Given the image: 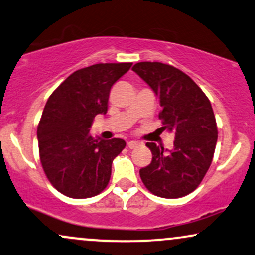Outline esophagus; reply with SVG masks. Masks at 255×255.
<instances>
[{
	"label": "esophagus",
	"mask_w": 255,
	"mask_h": 255,
	"mask_svg": "<svg viewBox=\"0 0 255 255\" xmlns=\"http://www.w3.org/2000/svg\"><path fill=\"white\" fill-rule=\"evenodd\" d=\"M127 146H128V148L129 149H133V148H135V147H137L139 146V142H137V141H129V142L127 143Z\"/></svg>",
	"instance_id": "obj_1"
}]
</instances>
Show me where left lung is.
Listing matches in <instances>:
<instances>
[{
	"label": "left lung",
	"mask_w": 255,
	"mask_h": 255,
	"mask_svg": "<svg viewBox=\"0 0 255 255\" xmlns=\"http://www.w3.org/2000/svg\"><path fill=\"white\" fill-rule=\"evenodd\" d=\"M131 70L159 98V130L174 134L172 151L146 143L153 157L151 164L140 170L141 180L159 197L189 195L203 180L215 152L217 126L209 98L186 73L168 64L141 61Z\"/></svg>",
	"instance_id": "8db88e82"
}]
</instances>
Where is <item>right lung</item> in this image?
<instances>
[{"label":"right lung","instance_id":"obj_1","mask_svg":"<svg viewBox=\"0 0 255 255\" xmlns=\"http://www.w3.org/2000/svg\"><path fill=\"white\" fill-rule=\"evenodd\" d=\"M131 63H106L77 70L58 87L38 125L39 154L44 172L60 194L94 197L108 185L113 160L125 140L94 139L95 116L108 110L110 89Z\"/></svg>","mask_w":255,"mask_h":255}]
</instances>
